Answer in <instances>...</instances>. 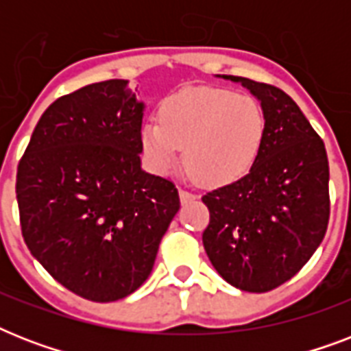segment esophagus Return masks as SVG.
Masks as SVG:
<instances>
[{
    "label": "esophagus",
    "mask_w": 351,
    "mask_h": 351,
    "mask_svg": "<svg viewBox=\"0 0 351 351\" xmlns=\"http://www.w3.org/2000/svg\"><path fill=\"white\" fill-rule=\"evenodd\" d=\"M178 193H180L182 202H191V200H195V198H197V195H195V193L187 191V189H182V187Z\"/></svg>",
    "instance_id": "esophagus-1"
}]
</instances>
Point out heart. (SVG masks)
<instances>
[{
    "label": "heart",
    "instance_id": "1",
    "mask_svg": "<svg viewBox=\"0 0 351 351\" xmlns=\"http://www.w3.org/2000/svg\"><path fill=\"white\" fill-rule=\"evenodd\" d=\"M264 132L266 117L253 96L200 87L169 96L160 107V121L142 127V145L156 171L173 169L184 149L197 180L224 186L250 171Z\"/></svg>",
    "mask_w": 351,
    "mask_h": 351
}]
</instances>
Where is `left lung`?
<instances>
[{"instance_id": "1", "label": "left lung", "mask_w": 351, "mask_h": 351, "mask_svg": "<svg viewBox=\"0 0 351 351\" xmlns=\"http://www.w3.org/2000/svg\"><path fill=\"white\" fill-rule=\"evenodd\" d=\"M222 78L242 84L261 101L266 132L250 173L202 197L209 209L202 242L220 277L242 291L264 293L297 275L324 239L326 149L284 90L240 76Z\"/></svg>"}]
</instances>
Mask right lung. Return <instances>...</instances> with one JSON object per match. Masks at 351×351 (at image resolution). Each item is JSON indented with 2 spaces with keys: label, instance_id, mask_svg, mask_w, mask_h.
<instances>
[{
  "label": "right lung",
  "instance_id": "obj_1",
  "mask_svg": "<svg viewBox=\"0 0 351 351\" xmlns=\"http://www.w3.org/2000/svg\"><path fill=\"white\" fill-rule=\"evenodd\" d=\"M143 104L127 80L85 85L41 114L16 176L23 240L58 282L93 302L136 291L180 208L142 171Z\"/></svg>",
  "mask_w": 351,
  "mask_h": 351
}]
</instances>
